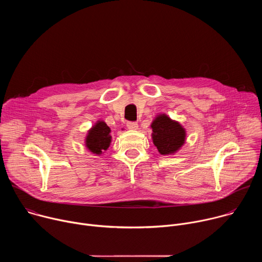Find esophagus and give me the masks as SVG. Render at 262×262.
Instances as JSON below:
<instances>
[{
    "label": "esophagus",
    "mask_w": 262,
    "mask_h": 262,
    "mask_svg": "<svg viewBox=\"0 0 262 262\" xmlns=\"http://www.w3.org/2000/svg\"><path fill=\"white\" fill-rule=\"evenodd\" d=\"M126 126H127V128L130 129V130H136V129H138V123H137V122H127Z\"/></svg>",
    "instance_id": "esophagus-1"
}]
</instances>
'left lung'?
<instances>
[{"mask_svg":"<svg viewBox=\"0 0 262 262\" xmlns=\"http://www.w3.org/2000/svg\"><path fill=\"white\" fill-rule=\"evenodd\" d=\"M152 142L162 156L176 154L186 139L185 128L166 114H159L152 120Z\"/></svg>","mask_w":262,"mask_h":262,"instance_id":"1","label":"left lung"}]
</instances>
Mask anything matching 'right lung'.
<instances>
[{
  "label": "right lung",
  "mask_w": 262,
  "mask_h": 262,
  "mask_svg": "<svg viewBox=\"0 0 262 262\" xmlns=\"http://www.w3.org/2000/svg\"><path fill=\"white\" fill-rule=\"evenodd\" d=\"M111 128L102 120H97L88 130L85 138V145L88 150L95 156L103 155L112 142Z\"/></svg>",
  "instance_id": "right-lung-1"
}]
</instances>
